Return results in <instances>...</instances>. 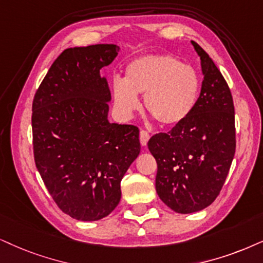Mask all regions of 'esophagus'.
Wrapping results in <instances>:
<instances>
[{
	"label": "esophagus",
	"instance_id": "34e87169",
	"mask_svg": "<svg viewBox=\"0 0 263 263\" xmlns=\"http://www.w3.org/2000/svg\"><path fill=\"white\" fill-rule=\"evenodd\" d=\"M149 138H151V135H149L145 129H141V132H139V141H141V144L143 147L147 145Z\"/></svg>",
	"mask_w": 263,
	"mask_h": 263
}]
</instances>
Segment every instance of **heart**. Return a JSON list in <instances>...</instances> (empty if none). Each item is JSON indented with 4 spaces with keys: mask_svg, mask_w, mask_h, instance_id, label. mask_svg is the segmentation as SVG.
<instances>
[{
    "mask_svg": "<svg viewBox=\"0 0 263 263\" xmlns=\"http://www.w3.org/2000/svg\"><path fill=\"white\" fill-rule=\"evenodd\" d=\"M201 80L198 71L174 55H145L126 68L125 80H112V98L122 115L139 108L137 96H144V108L161 126L182 124L197 105Z\"/></svg>",
    "mask_w": 263,
    "mask_h": 263,
    "instance_id": "b5f03b06",
    "label": "heart"
}]
</instances>
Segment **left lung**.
Returning <instances> with one entry per match:
<instances>
[{
	"mask_svg": "<svg viewBox=\"0 0 263 263\" xmlns=\"http://www.w3.org/2000/svg\"><path fill=\"white\" fill-rule=\"evenodd\" d=\"M204 80L194 110L167 134L149 139L159 198L178 214L208 208L220 194L235 153L234 105L221 71L197 42Z\"/></svg>",
	"mask_w": 263,
	"mask_h": 263,
	"instance_id": "obj_1",
	"label": "left lung"
}]
</instances>
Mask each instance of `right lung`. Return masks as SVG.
Instances as JSON below:
<instances>
[{
	"label": "right lung",
	"mask_w": 263,
	"mask_h": 263,
	"mask_svg": "<svg viewBox=\"0 0 263 263\" xmlns=\"http://www.w3.org/2000/svg\"><path fill=\"white\" fill-rule=\"evenodd\" d=\"M116 45L66 48L32 102L36 167L53 200L79 221H98L118 206L121 179L141 152L139 129L108 120L110 89L101 70Z\"/></svg>",
	"instance_id": "1"
}]
</instances>
